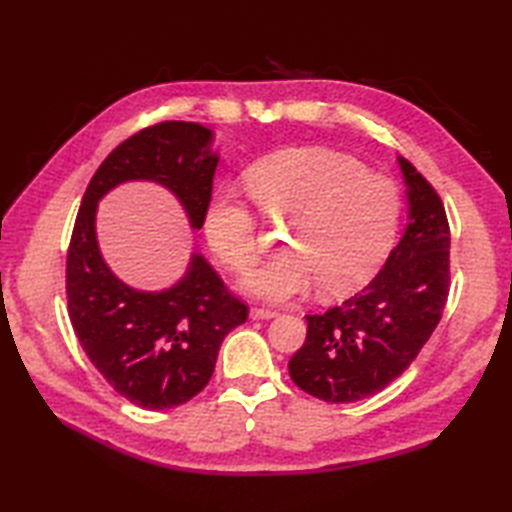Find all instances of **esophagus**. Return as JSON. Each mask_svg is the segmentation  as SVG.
Segmentation results:
<instances>
[{
  "instance_id": "obj_1",
  "label": "esophagus",
  "mask_w": 512,
  "mask_h": 512,
  "mask_svg": "<svg viewBox=\"0 0 512 512\" xmlns=\"http://www.w3.org/2000/svg\"><path fill=\"white\" fill-rule=\"evenodd\" d=\"M277 317L275 310H268V308H250V319H273Z\"/></svg>"
}]
</instances>
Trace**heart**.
<instances>
[{
    "label": "heart",
    "mask_w": 512,
    "mask_h": 512,
    "mask_svg": "<svg viewBox=\"0 0 512 512\" xmlns=\"http://www.w3.org/2000/svg\"><path fill=\"white\" fill-rule=\"evenodd\" d=\"M246 191L270 224H290L284 255L257 268L244 288L264 301H288L317 284L321 297L356 290L383 262L400 220L396 182L330 149H288L246 173ZM204 235L233 273L262 257L253 211L217 191L204 211Z\"/></svg>",
    "instance_id": "obj_1"
}]
</instances>
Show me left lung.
<instances>
[{
    "label": "left lung",
    "instance_id": "1",
    "mask_svg": "<svg viewBox=\"0 0 512 512\" xmlns=\"http://www.w3.org/2000/svg\"><path fill=\"white\" fill-rule=\"evenodd\" d=\"M398 162L409 195L405 235L361 292L306 314V343L288 363L295 385L325 402H356L394 383L416 361L447 306V211L431 182L409 160Z\"/></svg>",
    "mask_w": 512,
    "mask_h": 512
}]
</instances>
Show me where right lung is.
<instances>
[{
    "mask_svg": "<svg viewBox=\"0 0 512 512\" xmlns=\"http://www.w3.org/2000/svg\"><path fill=\"white\" fill-rule=\"evenodd\" d=\"M211 129L162 121L123 140L96 169L76 213L65 297L76 339L118 394L143 409H171L198 396L213 376L224 336L248 319L206 259L165 292H138L112 275L94 233L96 202L125 180H154L178 195L193 228L211 202L217 156Z\"/></svg>",
    "mask_w": 512,
    "mask_h": 512,
    "instance_id": "right-lung-1",
    "label": "right lung"
}]
</instances>
